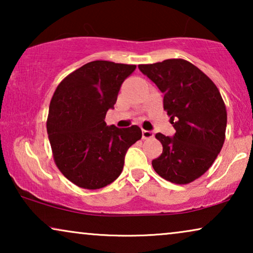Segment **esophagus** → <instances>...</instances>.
Segmentation results:
<instances>
[{"mask_svg": "<svg viewBox=\"0 0 253 253\" xmlns=\"http://www.w3.org/2000/svg\"><path fill=\"white\" fill-rule=\"evenodd\" d=\"M143 139H150V138H153V132L152 131H148V130H143Z\"/></svg>", "mask_w": 253, "mask_h": 253, "instance_id": "1", "label": "esophagus"}]
</instances>
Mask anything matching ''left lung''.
<instances>
[{
	"instance_id": "left-lung-1",
	"label": "left lung",
	"mask_w": 253,
	"mask_h": 253,
	"mask_svg": "<svg viewBox=\"0 0 253 253\" xmlns=\"http://www.w3.org/2000/svg\"><path fill=\"white\" fill-rule=\"evenodd\" d=\"M164 93V109L176 130L172 137L157 133L162 153L154 170L176 184H188L209 170L223 146L227 110L215 84L196 65L182 58L139 64Z\"/></svg>"
}]
</instances>
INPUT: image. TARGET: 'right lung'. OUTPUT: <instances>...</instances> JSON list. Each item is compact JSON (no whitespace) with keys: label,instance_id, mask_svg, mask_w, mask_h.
Masks as SVG:
<instances>
[{"label":"right lung","instance_id":"1","mask_svg":"<svg viewBox=\"0 0 253 253\" xmlns=\"http://www.w3.org/2000/svg\"><path fill=\"white\" fill-rule=\"evenodd\" d=\"M136 65L93 61L67 76L49 105L47 132L54 161L79 188L96 190L121 175L131 145L141 138L139 126H107L108 109Z\"/></svg>","mask_w":253,"mask_h":253}]
</instances>
